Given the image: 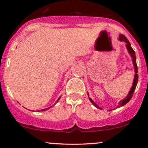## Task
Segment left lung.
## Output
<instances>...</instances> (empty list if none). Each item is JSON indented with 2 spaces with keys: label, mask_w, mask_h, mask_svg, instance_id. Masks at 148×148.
<instances>
[{
  "label": "left lung",
  "mask_w": 148,
  "mask_h": 148,
  "mask_svg": "<svg viewBox=\"0 0 148 148\" xmlns=\"http://www.w3.org/2000/svg\"><path fill=\"white\" fill-rule=\"evenodd\" d=\"M119 40H120L121 42L123 41L126 43V47H127V50H128V52L130 53L131 56H132V62H133V64L134 66V70H135V75H134L133 85H132V88H131L130 92H129V94L127 95V96L125 98V99L121 100V101H120V103H119V104L118 105V106H117L116 108H120V107L124 106V105H125L126 103H127L129 101H130V100L132 99V96H133V93H134V90H135L137 84H138V74H137V73H138V67H137V64H136V56H135V51H134V49L132 48L130 42H129V40H127V38L125 36V35H120V36H119ZM89 99H90V101H91V103H92L95 106L97 107V108H99V107L95 103H94V101H92V99L91 98H89Z\"/></svg>",
  "instance_id": "1"
}]
</instances>
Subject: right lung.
I'll use <instances>...</instances> for the list:
<instances>
[{
	"instance_id": "obj_1",
	"label": "right lung",
	"mask_w": 148,
	"mask_h": 148,
	"mask_svg": "<svg viewBox=\"0 0 148 148\" xmlns=\"http://www.w3.org/2000/svg\"><path fill=\"white\" fill-rule=\"evenodd\" d=\"M60 97H59V98H58V100H57V101H56V103H57V102H58V100H59V99H60ZM55 104H56V103H55ZM53 106H54V104H53ZM51 107H52V106H51ZM51 107H49V108H44V109H42V111H47V110H48V109H49V108H51Z\"/></svg>"
}]
</instances>
